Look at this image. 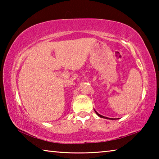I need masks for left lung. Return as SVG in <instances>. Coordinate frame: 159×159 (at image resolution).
<instances>
[{
	"label": "left lung",
	"instance_id": "1",
	"mask_svg": "<svg viewBox=\"0 0 159 159\" xmlns=\"http://www.w3.org/2000/svg\"><path fill=\"white\" fill-rule=\"evenodd\" d=\"M96 112V114H98L99 117H101V118H107V119H111V118H107V117H105V116H102V115H100V114H99L98 112L97 111H95Z\"/></svg>",
	"mask_w": 159,
	"mask_h": 159
}]
</instances>
